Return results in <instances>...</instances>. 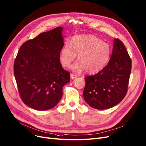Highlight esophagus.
Here are the masks:
<instances>
[{"instance_id":"obj_1","label":"esophagus","mask_w":146,"mask_h":146,"mask_svg":"<svg viewBox=\"0 0 146 146\" xmlns=\"http://www.w3.org/2000/svg\"><path fill=\"white\" fill-rule=\"evenodd\" d=\"M70 77H71V79H74L76 78V77H77V75H76V74H73V73H72V74H70Z\"/></svg>"}]
</instances>
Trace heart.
I'll return each instance as SVG.
<instances>
[{"label":"heart","instance_id":"obj_1","mask_svg":"<svg viewBox=\"0 0 146 146\" xmlns=\"http://www.w3.org/2000/svg\"><path fill=\"white\" fill-rule=\"evenodd\" d=\"M111 54L108 43L102 42L93 35H82L73 36L70 43H66L60 51V60L64 67H69L74 60L77 59L71 69L76 71L85 69L88 73L99 72L108 63Z\"/></svg>","mask_w":146,"mask_h":146}]
</instances>
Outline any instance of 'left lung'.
Returning <instances> with one entry per match:
<instances>
[{"mask_svg": "<svg viewBox=\"0 0 146 146\" xmlns=\"http://www.w3.org/2000/svg\"><path fill=\"white\" fill-rule=\"evenodd\" d=\"M131 60L123 43L114 38L111 56L105 67L85 77L83 97L92 108L104 110L119 104L127 92Z\"/></svg>", "mask_w": 146, "mask_h": 146, "instance_id": "1", "label": "left lung"}]
</instances>
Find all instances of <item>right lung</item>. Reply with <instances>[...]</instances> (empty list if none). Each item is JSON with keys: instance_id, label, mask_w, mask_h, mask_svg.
Here are the masks:
<instances>
[{"instance_id": "right-lung-1", "label": "right lung", "mask_w": 146, "mask_h": 146, "mask_svg": "<svg viewBox=\"0 0 146 146\" xmlns=\"http://www.w3.org/2000/svg\"><path fill=\"white\" fill-rule=\"evenodd\" d=\"M62 30L57 27L26 41L15 59L14 74L19 94L35 110L54 108L62 98L64 86L70 80L69 72L60 62Z\"/></svg>"}]
</instances>
